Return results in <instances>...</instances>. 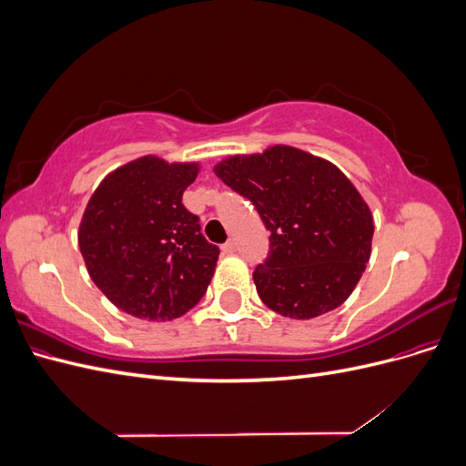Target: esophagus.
<instances>
[{"label":"esophagus","mask_w":466,"mask_h":466,"mask_svg":"<svg viewBox=\"0 0 466 466\" xmlns=\"http://www.w3.org/2000/svg\"><path fill=\"white\" fill-rule=\"evenodd\" d=\"M221 250H223V255H235L237 247H235V243H233V241H228V243H225V245L221 247Z\"/></svg>","instance_id":"1"}]
</instances>
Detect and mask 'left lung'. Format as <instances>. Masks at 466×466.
Wrapping results in <instances>:
<instances>
[{
  "mask_svg": "<svg viewBox=\"0 0 466 466\" xmlns=\"http://www.w3.org/2000/svg\"><path fill=\"white\" fill-rule=\"evenodd\" d=\"M214 173L252 202L270 231V250L252 274L268 309L305 320L350 298L371 257L373 216L340 168L272 146L231 155Z\"/></svg>",
  "mask_w": 466,
  "mask_h": 466,
  "instance_id": "1",
  "label": "left lung"
}]
</instances>
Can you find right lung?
I'll list each match as a JSON object with an SVG mask.
<instances>
[{
  "label": "right lung",
  "mask_w": 466,
  "mask_h": 466,
  "mask_svg": "<svg viewBox=\"0 0 466 466\" xmlns=\"http://www.w3.org/2000/svg\"><path fill=\"white\" fill-rule=\"evenodd\" d=\"M198 163L146 155L118 167L93 192L79 223V250L95 286L124 313L178 319L198 303L219 248L182 204Z\"/></svg>",
  "instance_id": "1"
}]
</instances>
